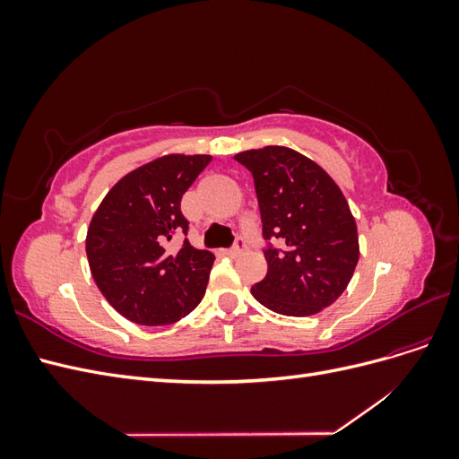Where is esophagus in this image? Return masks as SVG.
Segmentation results:
<instances>
[{
    "instance_id": "1",
    "label": "esophagus",
    "mask_w": 459,
    "mask_h": 459,
    "mask_svg": "<svg viewBox=\"0 0 459 459\" xmlns=\"http://www.w3.org/2000/svg\"><path fill=\"white\" fill-rule=\"evenodd\" d=\"M245 248H247L245 239H238V243H235V247L230 248V255H231V256H238V255H241V253L245 251Z\"/></svg>"
}]
</instances>
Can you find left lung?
<instances>
[{"instance_id": "1", "label": "left lung", "mask_w": 459, "mask_h": 459, "mask_svg": "<svg viewBox=\"0 0 459 459\" xmlns=\"http://www.w3.org/2000/svg\"><path fill=\"white\" fill-rule=\"evenodd\" d=\"M253 174L268 273L251 293L272 312L314 316L349 287L359 256L356 220L342 191L312 159L283 145L233 157Z\"/></svg>"}]
</instances>
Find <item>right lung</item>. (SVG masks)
Returning a JSON list of instances; mask_svg holds the SVG:
<instances>
[{
    "label": "right lung",
    "mask_w": 459,
    "mask_h": 459,
    "mask_svg": "<svg viewBox=\"0 0 459 459\" xmlns=\"http://www.w3.org/2000/svg\"><path fill=\"white\" fill-rule=\"evenodd\" d=\"M211 160L170 152L137 166L91 216L86 255L95 285L134 324H174L204 297L214 255L189 241L176 255L166 247L174 235L187 233L179 203Z\"/></svg>",
    "instance_id": "right-lung-1"
}]
</instances>
